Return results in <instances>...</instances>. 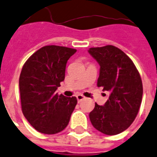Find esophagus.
Returning a JSON list of instances; mask_svg holds the SVG:
<instances>
[{
  "mask_svg": "<svg viewBox=\"0 0 157 157\" xmlns=\"http://www.w3.org/2000/svg\"><path fill=\"white\" fill-rule=\"evenodd\" d=\"M76 98H77V100H78V102H80L81 101L84 100L85 98H86L84 96L82 95V94H78V95L76 96Z\"/></svg>",
  "mask_w": 157,
  "mask_h": 157,
  "instance_id": "34e87169",
  "label": "esophagus"
}]
</instances>
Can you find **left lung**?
<instances>
[{
	"instance_id": "obj_1",
	"label": "left lung",
	"mask_w": 157,
	"mask_h": 157,
	"mask_svg": "<svg viewBox=\"0 0 157 157\" xmlns=\"http://www.w3.org/2000/svg\"><path fill=\"white\" fill-rule=\"evenodd\" d=\"M88 53L100 65L98 87L110 92L103 105L97 103L89 114L93 127L106 135L122 133L132 124L140 108L143 82L129 57L117 47L108 45L92 47Z\"/></svg>"
}]
</instances>
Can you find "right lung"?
Instances as JSON below:
<instances>
[{
    "label": "right lung",
    "instance_id": "add662e5",
    "mask_svg": "<svg viewBox=\"0 0 157 157\" xmlns=\"http://www.w3.org/2000/svg\"><path fill=\"white\" fill-rule=\"evenodd\" d=\"M77 50L46 46L29 57L19 76L22 111L29 124L40 133L55 134L66 128L77 104L75 97L58 95L64 81L68 59Z\"/></svg>",
    "mask_w": 157,
    "mask_h": 157
}]
</instances>
